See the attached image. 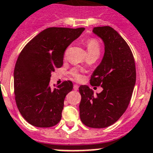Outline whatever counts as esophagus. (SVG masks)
I'll list each match as a JSON object with an SVG mask.
<instances>
[{
	"label": "esophagus",
	"mask_w": 153,
	"mask_h": 153,
	"mask_svg": "<svg viewBox=\"0 0 153 153\" xmlns=\"http://www.w3.org/2000/svg\"><path fill=\"white\" fill-rule=\"evenodd\" d=\"M74 90H78V89H79V86H78L77 84H74Z\"/></svg>",
	"instance_id": "1"
}]
</instances>
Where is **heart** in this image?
Segmentation results:
<instances>
[{
  "instance_id": "b5f03b06",
  "label": "heart",
  "mask_w": 153,
  "mask_h": 153,
  "mask_svg": "<svg viewBox=\"0 0 153 153\" xmlns=\"http://www.w3.org/2000/svg\"><path fill=\"white\" fill-rule=\"evenodd\" d=\"M86 48H87L88 53H89V55H91V54H97V55H99L101 51V45L99 39L94 37L89 38L86 41ZM70 73H71V75L75 79H82V76L79 73V70L76 69V68H73Z\"/></svg>"
}]
</instances>
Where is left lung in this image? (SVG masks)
Wrapping results in <instances>:
<instances>
[{"label": "left lung", "instance_id": "obj_1", "mask_svg": "<svg viewBox=\"0 0 153 153\" xmlns=\"http://www.w3.org/2000/svg\"><path fill=\"white\" fill-rule=\"evenodd\" d=\"M105 43V55L92 74L90 84L103 90L94 96L87 86H79V116L92 128L111 126L127 110L136 82L134 57L126 41L110 26L93 28Z\"/></svg>", "mask_w": 153, "mask_h": 153}]
</instances>
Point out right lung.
Wrapping results in <instances>:
<instances>
[{
    "mask_svg": "<svg viewBox=\"0 0 153 153\" xmlns=\"http://www.w3.org/2000/svg\"><path fill=\"white\" fill-rule=\"evenodd\" d=\"M84 28L50 27L35 36L19 53L14 68L15 100L23 118L38 127L59 123L66 96L73 82L51 87L52 71L63 65L64 51Z\"/></svg>",
    "mask_w": 153,
    "mask_h": 153,
    "instance_id": "add662e5",
    "label": "right lung"
}]
</instances>
